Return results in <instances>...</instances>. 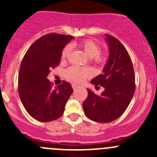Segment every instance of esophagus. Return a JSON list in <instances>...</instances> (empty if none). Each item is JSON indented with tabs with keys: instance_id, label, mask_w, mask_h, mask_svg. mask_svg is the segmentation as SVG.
Returning a JSON list of instances; mask_svg holds the SVG:
<instances>
[{
	"instance_id": "1",
	"label": "esophagus",
	"mask_w": 157,
	"mask_h": 157,
	"mask_svg": "<svg viewBox=\"0 0 157 157\" xmlns=\"http://www.w3.org/2000/svg\"><path fill=\"white\" fill-rule=\"evenodd\" d=\"M72 87H73V89H74V90H77V86H76L75 84H72Z\"/></svg>"
}]
</instances>
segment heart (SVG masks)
I'll use <instances>...</instances> for the list:
<instances>
[{
	"label": "heart",
	"instance_id": "heart-1",
	"mask_svg": "<svg viewBox=\"0 0 157 157\" xmlns=\"http://www.w3.org/2000/svg\"><path fill=\"white\" fill-rule=\"evenodd\" d=\"M80 47L83 51L86 57L93 60L94 62L100 64L104 61L103 57L102 55H99L100 47L93 41L90 40V39L83 41L80 44ZM71 50H72L71 45H66L61 52V59H67L71 54ZM65 75L66 77L71 81L76 83H81L91 75V71L87 68H81V67L73 66L66 71Z\"/></svg>",
	"mask_w": 157,
	"mask_h": 157
}]
</instances>
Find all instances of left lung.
Wrapping results in <instances>:
<instances>
[{"instance_id": "obj_1", "label": "left lung", "mask_w": 157, "mask_h": 157, "mask_svg": "<svg viewBox=\"0 0 157 157\" xmlns=\"http://www.w3.org/2000/svg\"><path fill=\"white\" fill-rule=\"evenodd\" d=\"M109 56L102 74L91 83L105 90L100 96L87 89L83 107L87 118L96 122L109 123L119 118L130 104L135 91L134 71L129 54L114 36L105 34Z\"/></svg>"}]
</instances>
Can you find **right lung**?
Here are the masks:
<instances>
[{"label":"right lung","mask_w":157,"mask_h":157,"mask_svg":"<svg viewBox=\"0 0 157 157\" xmlns=\"http://www.w3.org/2000/svg\"><path fill=\"white\" fill-rule=\"evenodd\" d=\"M71 36L51 33L42 36L29 47L20 65L19 96L28 113L42 122L54 121L63 115L73 93L68 82L53 89L47 78L50 70L59 65L63 48Z\"/></svg>","instance_id":"add662e5"}]
</instances>
